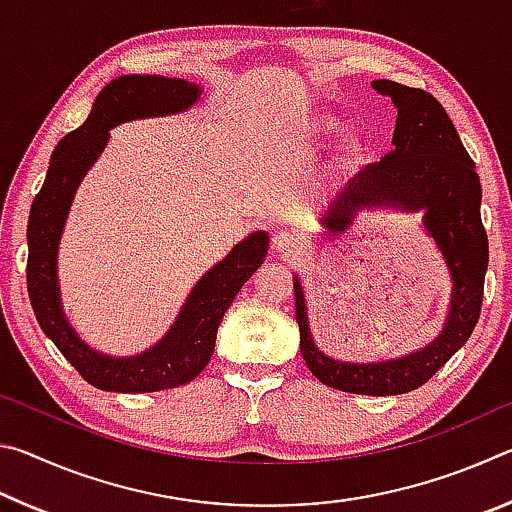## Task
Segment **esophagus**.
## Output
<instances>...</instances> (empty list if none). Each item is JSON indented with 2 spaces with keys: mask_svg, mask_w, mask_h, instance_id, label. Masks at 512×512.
Instances as JSON below:
<instances>
[{
  "mask_svg": "<svg viewBox=\"0 0 512 512\" xmlns=\"http://www.w3.org/2000/svg\"><path fill=\"white\" fill-rule=\"evenodd\" d=\"M273 248L277 250V253L282 255H289V257H296V255H302L307 250V241L302 239L300 235H296V232H277V235L273 237Z\"/></svg>",
  "mask_w": 512,
  "mask_h": 512,
  "instance_id": "1",
  "label": "esophagus"
}]
</instances>
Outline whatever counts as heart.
Returning <instances> with one entry per match:
<instances>
[{
  "mask_svg": "<svg viewBox=\"0 0 512 512\" xmlns=\"http://www.w3.org/2000/svg\"><path fill=\"white\" fill-rule=\"evenodd\" d=\"M318 131H323V133L336 131V121L325 119L323 124H320ZM361 158H363V142L359 140L357 135L345 137V142L341 144V149H339V162L343 164V167H354V164H357Z\"/></svg>",
  "mask_w": 512,
  "mask_h": 512,
  "instance_id": "b5f03b06",
  "label": "heart"
}]
</instances>
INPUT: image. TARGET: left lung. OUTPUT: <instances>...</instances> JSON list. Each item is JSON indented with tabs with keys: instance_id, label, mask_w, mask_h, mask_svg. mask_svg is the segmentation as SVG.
I'll use <instances>...</instances> for the list:
<instances>
[{
	"instance_id": "left-lung-1",
	"label": "left lung",
	"mask_w": 512,
	"mask_h": 512,
	"mask_svg": "<svg viewBox=\"0 0 512 512\" xmlns=\"http://www.w3.org/2000/svg\"><path fill=\"white\" fill-rule=\"evenodd\" d=\"M397 106L393 153L368 164L345 185L325 214L343 232L361 207L393 205L424 210V225L438 241L452 273V305L443 334L420 352L384 363H341L325 357L307 325L302 287L296 291L300 352L318 381L357 395H400L420 388L470 339L479 323L488 268V235L481 223V183L452 119L433 94L395 81H372Z\"/></svg>"
}]
</instances>
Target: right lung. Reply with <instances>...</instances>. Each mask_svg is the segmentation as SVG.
<instances>
[{"label": "right lung", "instance_id": "obj_1", "mask_svg": "<svg viewBox=\"0 0 512 512\" xmlns=\"http://www.w3.org/2000/svg\"><path fill=\"white\" fill-rule=\"evenodd\" d=\"M194 83L164 76H121L108 83L94 101L83 126L67 133L51 153L47 178L33 198L27 241V289L38 323L63 357L88 384L115 393H153L183 386L210 363L216 329L239 289L262 266L268 237L255 232L203 275L187 298L176 325L153 350L131 359H110L92 352L60 311L56 250L72 196L108 142V131L126 119L167 115L192 106Z\"/></svg>", "mask_w": 512, "mask_h": 512}]
</instances>
